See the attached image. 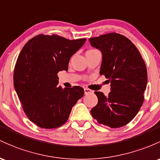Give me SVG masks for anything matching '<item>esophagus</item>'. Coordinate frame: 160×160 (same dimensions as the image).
<instances>
[{
  "mask_svg": "<svg viewBox=\"0 0 160 160\" xmlns=\"http://www.w3.org/2000/svg\"><path fill=\"white\" fill-rule=\"evenodd\" d=\"M84 91H85V94H91V93H93L92 90L88 88H85L84 89Z\"/></svg>",
  "mask_w": 160,
  "mask_h": 160,
  "instance_id": "1",
  "label": "esophagus"
}]
</instances>
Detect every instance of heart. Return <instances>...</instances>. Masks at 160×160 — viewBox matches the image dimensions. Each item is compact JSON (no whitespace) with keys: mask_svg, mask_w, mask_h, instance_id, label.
Here are the masks:
<instances>
[{"mask_svg":"<svg viewBox=\"0 0 160 160\" xmlns=\"http://www.w3.org/2000/svg\"><path fill=\"white\" fill-rule=\"evenodd\" d=\"M97 51V50H94V49H91V50H89V51Z\"/></svg>","mask_w":160,"mask_h":160,"instance_id":"1","label":"heart"}]
</instances>
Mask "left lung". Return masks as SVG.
<instances>
[{
  "mask_svg": "<svg viewBox=\"0 0 160 160\" xmlns=\"http://www.w3.org/2000/svg\"><path fill=\"white\" fill-rule=\"evenodd\" d=\"M103 55L100 75L111 84L107 96L95 91L98 103L91 110L100 124L117 128L134 119L143 105L148 84L144 60L128 38L112 32L89 39Z\"/></svg>",
  "mask_w": 160,
  "mask_h": 160,
  "instance_id": "left-lung-1",
  "label": "left lung"
}]
</instances>
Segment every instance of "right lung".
<instances>
[{
	"label": "right lung",
	"mask_w": 160,
	"mask_h": 160,
	"mask_svg": "<svg viewBox=\"0 0 160 160\" xmlns=\"http://www.w3.org/2000/svg\"><path fill=\"white\" fill-rule=\"evenodd\" d=\"M85 41L38 35L19 53L14 69V88L27 117L40 128H55L65 124L72 107L83 97L80 86L62 89L57 85V73L68 70L70 57Z\"/></svg>",
	"instance_id": "add662e5"
}]
</instances>
